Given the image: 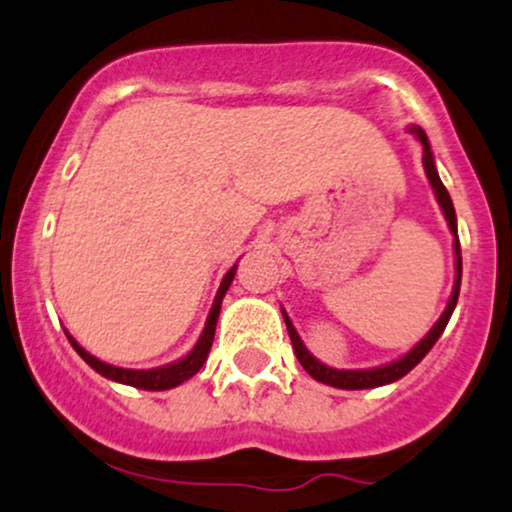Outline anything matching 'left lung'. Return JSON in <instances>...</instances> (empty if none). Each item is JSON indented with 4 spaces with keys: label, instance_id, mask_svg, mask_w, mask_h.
<instances>
[{
    "label": "left lung",
    "instance_id": "obj_1",
    "mask_svg": "<svg viewBox=\"0 0 512 512\" xmlns=\"http://www.w3.org/2000/svg\"><path fill=\"white\" fill-rule=\"evenodd\" d=\"M413 135L421 140L423 145V166H426V176L430 181V186H433L435 191V198H438L440 208H442V215H445L447 225H450V232L452 237H455V287H452V297L450 302H447L445 312H442V317L435 321V326L430 329L426 336L421 338V341L413 346L409 353L404 355V358L394 360V363L389 365H382V367H370V370H336V367H329L324 363H319L317 358H314L312 353H309L307 346L302 343V338L297 336L295 326H292V321L287 314L283 312V319H285V326H287V333H290V341H292V348H295V355L297 360H300V365L304 370L309 372V375L314 377L317 382H324L329 384V387H336V389H372V387H382V384H392L396 380H401L404 375H409V372L421 363L423 358L428 355V350L435 346V341L442 336V331H445L447 321H450L452 312H455L457 307V297H459V285H462V249H459V239H457V215H455V205H452V198L450 193H447V188L442 186L440 176H438V169H435V159H433V152H430V142L426 137V132L421 128H409Z\"/></svg>",
    "mask_w": 512,
    "mask_h": 512
}]
</instances>
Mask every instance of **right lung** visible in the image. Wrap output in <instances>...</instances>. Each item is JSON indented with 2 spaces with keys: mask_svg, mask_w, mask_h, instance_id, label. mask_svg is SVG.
<instances>
[{
  "mask_svg": "<svg viewBox=\"0 0 512 512\" xmlns=\"http://www.w3.org/2000/svg\"><path fill=\"white\" fill-rule=\"evenodd\" d=\"M234 273H237V263H234V266L227 271L225 278H222L220 290H217L215 302H212L208 321H205V329H203V333H200L198 343H195L191 353L183 355V358L176 360V363H169V365H164V367H154V370H125V367L108 365V363H103V360L94 358V355H91V353H86V350L79 346L77 341H74L70 333H67V338H70L72 348L77 350L79 355H82L84 363L94 367V370L99 372V375L108 377V380L120 382V384H130V387H137V389H147V392H164V389L179 387L181 382L191 380L195 372H198L200 367H203L205 360H208V353H210V348H212V338H215L217 317H220L222 297L227 295L229 285H232V280H234Z\"/></svg>",
  "mask_w": 512,
  "mask_h": 512,
  "instance_id": "obj_1",
  "label": "right lung"
}]
</instances>
